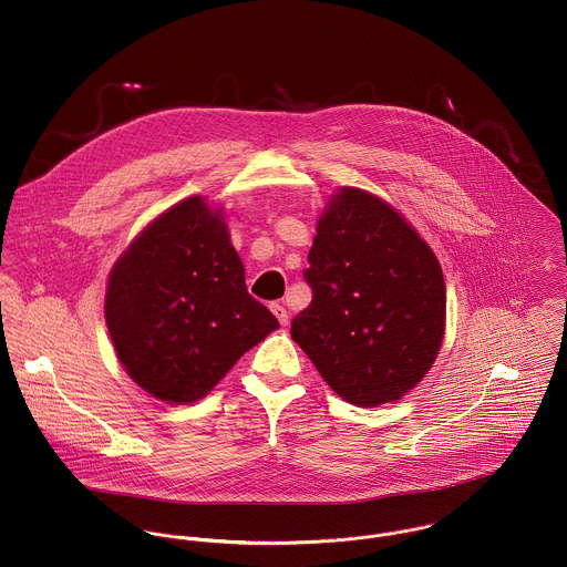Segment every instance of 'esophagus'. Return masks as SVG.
I'll use <instances>...</instances> for the list:
<instances>
[{"label": "esophagus", "instance_id": "34e87169", "mask_svg": "<svg viewBox=\"0 0 567 567\" xmlns=\"http://www.w3.org/2000/svg\"><path fill=\"white\" fill-rule=\"evenodd\" d=\"M270 310H272V315L277 317V321H279V323L288 324V319H290V317H288V310H286L281 303H272V306H270Z\"/></svg>", "mask_w": 567, "mask_h": 567}]
</instances>
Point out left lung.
Returning <instances> with one entry per match:
<instances>
[{"label": "left lung", "instance_id": "left-lung-1", "mask_svg": "<svg viewBox=\"0 0 567 567\" xmlns=\"http://www.w3.org/2000/svg\"><path fill=\"white\" fill-rule=\"evenodd\" d=\"M308 261L312 303L292 319V340L344 402H400L432 369L445 336L436 255L386 200L340 187Z\"/></svg>", "mask_w": 567, "mask_h": 567}]
</instances>
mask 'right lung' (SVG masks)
<instances>
[{
    "label": "right lung",
    "mask_w": 567,
    "mask_h": 567,
    "mask_svg": "<svg viewBox=\"0 0 567 567\" xmlns=\"http://www.w3.org/2000/svg\"><path fill=\"white\" fill-rule=\"evenodd\" d=\"M106 327L131 380L165 404L205 398L279 323L255 301L223 207L189 196L120 255Z\"/></svg>",
    "instance_id": "1"
}]
</instances>
